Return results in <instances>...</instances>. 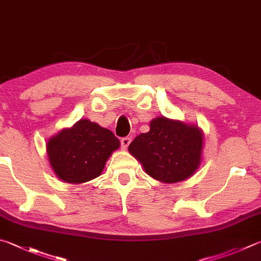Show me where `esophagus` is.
<instances>
[{
  "instance_id": "esophagus-1",
  "label": "esophagus",
  "mask_w": 261,
  "mask_h": 261,
  "mask_svg": "<svg viewBox=\"0 0 261 261\" xmlns=\"http://www.w3.org/2000/svg\"><path fill=\"white\" fill-rule=\"evenodd\" d=\"M130 143H131V139L129 138V137H124V138H122V139H121V146H122V148H123V149H126L127 146L130 145Z\"/></svg>"
}]
</instances>
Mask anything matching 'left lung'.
Returning <instances> with one entry per match:
<instances>
[{"label": "left lung", "instance_id": "8db88e82", "mask_svg": "<svg viewBox=\"0 0 261 261\" xmlns=\"http://www.w3.org/2000/svg\"><path fill=\"white\" fill-rule=\"evenodd\" d=\"M149 127L129 145L130 154L143 164L146 173L167 184L193 176L202 159L201 129L164 116L151 120Z\"/></svg>", "mask_w": 261, "mask_h": 261}]
</instances>
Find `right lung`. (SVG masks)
I'll list each match as a JSON object with an SVG mask.
<instances>
[{"label": "right lung", "instance_id": "add662e5", "mask_svg": "<svg viewBox=\"0 0 261 261\" xmlns=\"http://www.w3.org/2000/svg\"><path fill=\"white\" fill-rule=\"evenodd\" d=\"M120 147L112 131L89 120H80L46 143L49 162L57 177L82 184L99 177L106 161Z\"/></svg>", "mask_w": 261, "mask_h": 261}]
</instances>
